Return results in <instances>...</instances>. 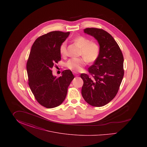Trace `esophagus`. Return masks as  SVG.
Here are the masks:
<instances>
[{
	"label": "esophagus",
	"instance_id": "1",
	"mask_svg": "<svg viewBox=\"0 0 147 147\" xmlns=\"http://www.w3.org/2000/svg\"><path fill=\"white\" fill-rule=\"evenodd\" d=\"M73 73L76 76H79V74L77 73V72H76V71H73Z\"/></svg>",
	"mask_w": 147,
	"mask_h": 147
}]
</instances>
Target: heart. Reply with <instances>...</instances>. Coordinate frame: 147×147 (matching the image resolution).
<instances>
[{
    "mask_svg": "<svg viewBox=\"0 0 147 147\" xmlns=\"http://www.w3.org/2000/svg\"><path fill=\"white\" fill-rule=\"evenodd\" d=\"M74 41L82 49L80 56L83 57L70 59L66 63V67L70 70L79 71L83 69L86 62L94 63L98 59L100 49L97 42L91 41L90 39L83 36L78 37ZM67 42L64 41L59 47V52L63 57L66 56L67 53Z\"/></svg>",
    "mask_w": 147,
    "mask_h": 147,
    "instance_id": "1",
    "label": "heart"
}]
</instances>
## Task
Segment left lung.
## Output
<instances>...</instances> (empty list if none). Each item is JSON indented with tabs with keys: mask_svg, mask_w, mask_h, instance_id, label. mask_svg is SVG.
Returning a JSON list of instances; mask_svg holds the SVG:
<instances>
[{
	"mask_svg": "<svg viewBox=\"0 0 147 147\" xmlns=\"http://www.w3.org/2000/svg\"><path fill=\"white\" fill-rule=\"evenodd\" d=\"M84 31L98 40L100 50L98 59L88 68L89 74H80L84 82L82 94L89 105L101 107L110 102L119 91L124 76L123 56L117 43L107 31L94 28Z\"/></svg>",
	"mask_w": 147,
	"mask_h": 147,
	"instance_id": "1",
	"label": "left lung"
}]
</instances>
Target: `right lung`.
<instances>
[{"mask_svg":"<svg viewBox=\"0 0 147 147\" xmlns=\"http://www.w3.org/2000/svg\"><path fill=\"white\" fill-rule=\"evenodd\" d=\"M69 32L55 31L38 37L34 43L26 64L28 84L37 101L51 109L61 105L68 88L74 78L71 70L62 71L61 77L52 75V67L61 60L59 47Z\"/></svg>","mask_w":147,"mask_h":147,"instance_id":"1","label":"right lung"}]
</instances>
